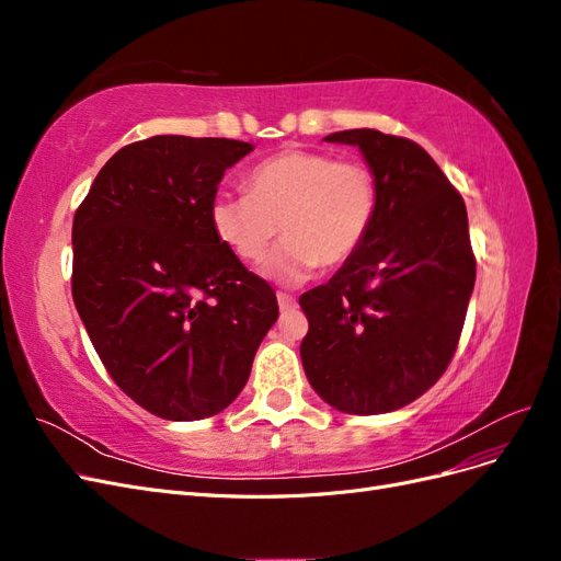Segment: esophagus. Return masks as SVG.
<instances>
[{
  "label": "esophagus",
  "mask_w": 561,
  "mask_h": 561,
  "mask_svg": "<svg viewBox=\"0 0 561 561\" xmlns=\"http://www.w3.org/2000/svg\"><path fill=\"white\" fill-rule=\"evenodd\" d=\"M278 309L280 313H287V311H295L297 309V299L293 295H285V293H278Z\"/></svg>",
  "instance_id": "34e87169"
}]
</instances>
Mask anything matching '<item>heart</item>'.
<instances>
[{"label":"heart","instance_id":"b5f03b06","mask_svg":"<svg viewBox=\"0 0 561 561\" xmlns=\"http://www.w3.org/2000/svg\"><path fill=\"white\" fill-rule=\"evenodd\" d=\"M245 184L248 194L219 192L210 201V227L248 264L262 262L283 231L262 266L280 285L309 280L320 264L348 262L375 225L377 180L365 163L285 149L254 165Z\"/></svg>","mask_w":561,"mask_h":561}]
</instances>
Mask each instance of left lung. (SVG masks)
<instances>
[{
    "instance_id": "1",
    "label": "left lung",
    "mask_w": 561,
    "mask_h": 561,
    "mask_svg": "<svg viewBox=\"0 0 561 561\" xmlns=\"http://www.w3.org/2000/svg\"><path fill=\"white\" fill-rule=\"evenodd\" d=\"M325 142L360 149L377 180L365 243L299 297V346L316 393L344 414H386L445 375L474 287L466 203L426 149L371 128Z\"/></svg>"
}]
</instances>
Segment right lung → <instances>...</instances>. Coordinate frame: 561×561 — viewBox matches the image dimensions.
<instances>
[{
  "instance_id": "right-lung-1",
  "label": "right lung",
  "mask_w": 561,
  "mask_h": 561,
  "mask_svg": "<svg viewBox=\"0 0 561 561\" xmlns=\"http://www.w3.org/2000/svg\"><path fill=\"white\" fill-rule=\"evenodd\" d=\"M254 147L154 135L103 165L72 225V297L110 377L147 412L229 407L278 318L268 283L210 227L225 171Z\"/></svg>"
}]
</instances>
